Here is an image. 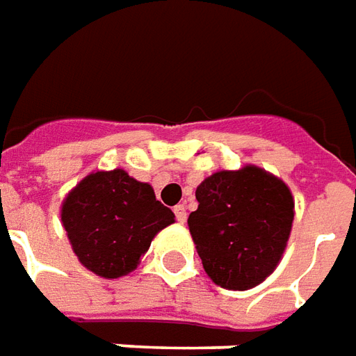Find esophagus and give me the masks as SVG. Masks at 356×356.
Wrapping results in <instances>:
<instances>
[{"label": "esophagus", "mask_w": 356, "mask_h": 356, "mask_svg": "<svg viewBox=\"0 0 356 356\" xmlns=\"http://www.w3.org/2000/svg\"><path fill=\"white\" fill-rule=\"evenodd\" d=\"M173 212H175V218H177L179 223H185V221H186V208H185V204H177Z\"/></svg>", "instance_id": "obj_1"}]
</instances>
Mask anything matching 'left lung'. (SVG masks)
Listing matches in <instances>:
<instances>
[{
	"instance_id": "left-lung-1",
	"label": "left lung",
	"mask_w": 356,
	"mask_h": 356,
	"mask_svg": "<svg viewBox=\"0 0 356 356\" xmlns=\"http://www.w3.org/2000/svg\"><path fill=\"white\" fill-rule=\"evenodd\" d=\"M188 231L216 285L247 291L273 273L289 241L295 200L282 179L258 165L221 170L196 186Z\"/></svg>"
}]
</instances>
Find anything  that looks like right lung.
<instances>
[{
    "mask_svg": "<svg viewBox=\"0 0 356 356\" xmlns=\"http://www.w3.org/2000/svg\"><path fill=\"white\" fill-rule=\"evenodd\" d=\"M61 223L79 262L104 280H118L136 270L175 213L156 200L152 185L118 168L79 181L63 198Z\"/></svg>",
    "mask_w": 356,
    "mask_h": 356,
    "instance_id": "obj_1",
    "label": "right lung"
}]
</instances>
